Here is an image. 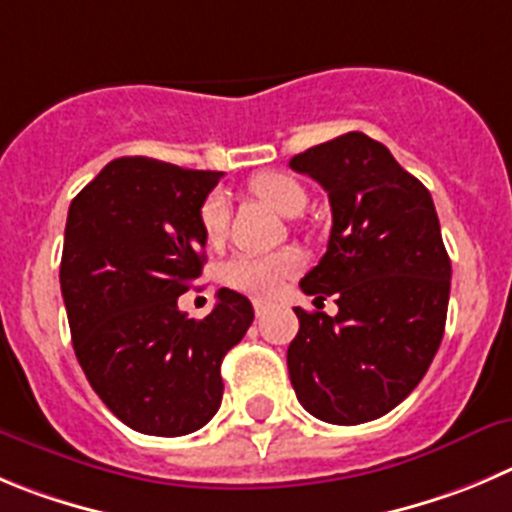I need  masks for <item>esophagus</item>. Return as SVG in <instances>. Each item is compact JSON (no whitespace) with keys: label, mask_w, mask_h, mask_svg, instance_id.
I'll list each match as a JSON object with an SVG mask.
<instances>
[{"label":"esophagus","mask_w":512,"mask_h":512,"mask_svg":"<svg viewBox=\"0 0 512 512\" xmlns=\"http://www.w3.org/2000/svg\"><path fill=\"white\" fill-rule=\"evenodd\" d=\"M252 305H255V315H257V318H262V315H265L267 310H270V303H267V300H252Z\"/></svg>","instance_id":"obj_1"}]
</instances>
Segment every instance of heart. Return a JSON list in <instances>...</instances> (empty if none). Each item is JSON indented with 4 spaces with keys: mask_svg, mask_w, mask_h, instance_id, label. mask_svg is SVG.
Masks as SVG:
<instances>
[{
    "mask_svg": "<svg viewBox=\"0 0 512 512\" xmlns=\"http://www.w3.org/2000/svg\"><path fill=\"white\" fill-rule=\"evenodd\" d=\"M250 191L283 217H295L305 207L303 186L288 174H275V171L257 174L250 181ZM199 224H202V232L209 245H217L224 240L229 224V199L224 191L217 189L207 194V199L199 207ZM300 267H303V257L295 250H278L267 252V255L240 252L222 265V280L224 285L234 290L270 298V295L280 293L290 278L298 275Z\"/></svg>",
    "mask_w": 512,
    "mask_h": 512,
    "instance_id": "b5f03b06",
    "label": "heart"
}]
</instances>
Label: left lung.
Wrapping results in <instances>:
<instances>
[{
  "label": "left lung",
  "mask_w": 512,
  "mask_h": 512,
  "mask_svg": "<svg viewBox=\"0 0 512 512\" xmlns=\"http://www.w3.org/2000/svg\"><path fill=\"white\" fill-rule=\"evenodd\" d=\"M328 191L331 240L300 280L336 315L295 308L288 371L298 401L328 424H364L407 399L444 336L450 255L427 186L384 143L343 133L290 159Z\"/></svg>",
  "instance_id": "8db88e82"
}]
</instances>
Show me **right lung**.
I'll list each match as a JSON object with an SVG mask.
<instances>
[{"label":"right lung","mask_w":512,"mask_h":512,"mask_svg":"<svg viewBox=\"0 0 512 512\" xmlns=\"http://www.w3.org/2000/svg\"><path fill=\"white\" fill-rule=\"evenodd\" d=\"M219 176L123 156L68 209L60 288L75 356L105 407L141 434L181 437L217 414L222 358L255 318L229 288L202 321L176 305L202 275L199 207Z\"/></svg>","instance_id":"obj_1"}]
</instances>
